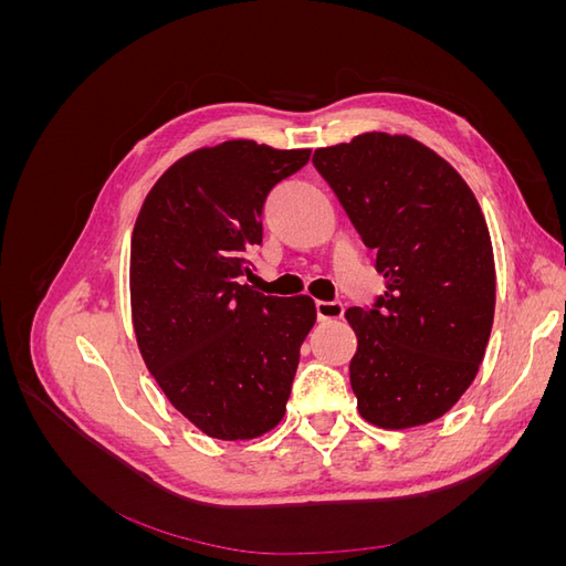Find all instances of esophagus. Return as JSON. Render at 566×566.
<instances>
[{"instance_id":"1","label":"esophagus","mask_w":566,"mask_h":566,"mask_svg":"<svg viewBox=\"0 0 566 566\" xmlns=\"http://www.w3.org/2000/svg\"><path fill=\"white\" fill-rule=\"evenodd\" d=\"M345 314V306L342 302H316V316L318 321H339Z\"/></svg>"}]
</instances>
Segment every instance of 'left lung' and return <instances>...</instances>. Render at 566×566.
I'll return each instance as SVG.
<instances>
[{
    "label": "left lung",
    "mask_w": 566,
    "mask_h": 566,
    "mask_svg": "<svg viewBox=\"0 0 566 566\" xmlns=\"http://www.w3.org/2000/svg\"><path fill=\"white\" fill-rule=\"evenodd\" d=\"M314 167L387 281L373 310L345 312L358 342V413L382 430L432 422L468 391L489 345L495 264L484 212L468 181L408 134L316 148Z\"/></svg>",
    "instance_id": "left-lung-1"
}]
</instances>
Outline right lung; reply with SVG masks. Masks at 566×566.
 Instances as JSON below:
<instances>
[{
  "label": "right lung",
  "mask_w": 566,
  "mask_h": 566,
  "mask_svg": "<svg viewBox=\"0 0 566 566\" xmlns=\"http://www.w3.org/2000/svg\"><path fill=\"white\" fill-rule=\"evenodd\" d=\"M310 156L252 139L202 146L165 169L136 217V345L169 403L212 439H256L285 416L316 306L256 293L245 276L266 196Z\"/></svg>",
  "instance_id": "right-lung-1"
}]
</instances>
